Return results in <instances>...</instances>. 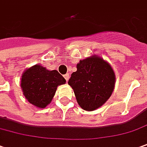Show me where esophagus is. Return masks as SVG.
I'll return each instance as SVG.
<instances>
[{"label":"esophagus","instance_id":"34e87169","mask_svg":"<svg viewBox=\"0 0 147 147\" xmlns=\"http://www.w3.org/2000/svg\"><path fill=\"white\" fill-rule=\"evenodd\" d=\"M69 77H70L69 74H66L65 76H64V78H65L66 81H67V82L68 81V80H69Z\"/></svg>","mask_w":147,"mask_h":147}]
</instances>
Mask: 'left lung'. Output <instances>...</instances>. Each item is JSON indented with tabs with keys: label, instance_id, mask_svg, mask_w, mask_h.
<instances>
[{
	"label": "left lung",
	"instance_id": "left-lung-1",
	"mask_svg": "<svg viewBox=\"0 0 147 147\" xmlns=\"http://www.w3.org/2000/svg\"><path fill=\"white\" fill-rule=\"evenodd\" d=\"M68 84L81 109L93 111L102 106L115 88L116 76L111 65L97 55L87 57L76 65Z\"/></svg>",
	"mask_w": 147,
	"mask_h": 147
}]
</instances>
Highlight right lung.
<instances>
[{
  "mask_svg": "<svg viewBox=\"0 0 147 147\" xmlns=\"http://www.w3.org/2000/svg\"><path fill=\"white\" fill-rule=\"evenodd\" d=\"M65 83L66 80L58 71H50L35 64L23 71L21 88L29 103L38 109H44L51 102L57 87Z\"/></svg>",
  "mask_w": 147,
  "mask_h": 147,
  "instance_id": "add662e5",
  "label": "right lung"
}]
</instances>
